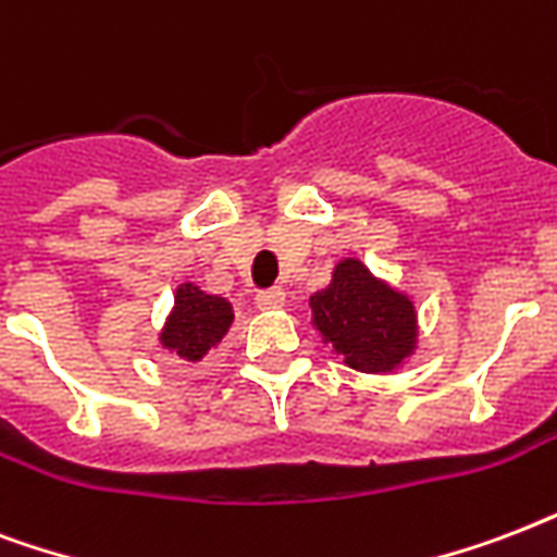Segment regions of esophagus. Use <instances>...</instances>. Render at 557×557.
Segmentation results:
<instances>
[{
	"mask_svg": "<svg viewBox=\"0 0 557 557\" xmlns=\"http://www.w3.org/2000/svg\"><path fill=\"white\" fill-rule=\"evenodd\" d=\"M256 305L261 310H278L284 305V290H282V287H273V290L258 293Z\"/></svg>",
	"mask_w": 557,
	"mask_h": 557,
	"instance_id": "esophagus-1",
	"label": "esophagus"
}]
</instances>
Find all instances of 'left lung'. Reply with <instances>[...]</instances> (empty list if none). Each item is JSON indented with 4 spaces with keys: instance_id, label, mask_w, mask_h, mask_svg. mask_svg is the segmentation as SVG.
Listing matches in <instances>:
<instances>
[{
    "instance_id": "1",
    "label": "left lung",
    "mask_w": 557,
    "mask_h": 557,
    "mask_svg": "<svg viewBox=\"0 0 557 557\" xmlns=\"http://www.w3.org/2000/svg\"><path fill=\"white\" fill-rule=\"evenodd\" d=\"M313 325L351 369L386 374L416 351V305L357 258H343L325 290L310 296Z\"/></svg>"
}]
</instances>
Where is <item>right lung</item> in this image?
I'll return each mask as SVG.
<instances>
[{"label": "right lung", "mask_w": 557, "mask_h": 557, "mask_svg": "<svg viewBox=\"0 0 557 557\" xmlns=\"http://www.w3.org/2000/svg\"><path fill=\"white\" fill-rule=\"evenodd\" d=\"M232 319V305L220 296L200 290L197 284H180L174 296V310L168 317L159 343L174 357L197 363L226 337Z\"/></svg>", "instance_id": "add662e5"}]
</instances>
